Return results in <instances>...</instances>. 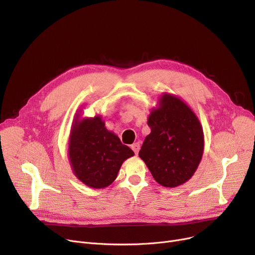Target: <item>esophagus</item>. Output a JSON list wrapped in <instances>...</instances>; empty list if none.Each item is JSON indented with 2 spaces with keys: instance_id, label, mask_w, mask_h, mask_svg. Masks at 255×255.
Listing matches in <instances>:
<instances>
[{
  "instance_id": "esophagus-1",
  "label": "esophagus",
  "mask_w": 255,
  "mask_h": 255,
  "mask_svg": "<svg viewBox=\"0 0 255 255\" xmlns=\"http://www.w3.org/2000/svg\"><path fill=\"white\" fill-rule=\"evenodd\" d=\"M131 149L134 150V152H135V155H137L138 152H139V149H140V144L138 143V142H136V143H134V144H131Z\"/></svg>"
}]
</instances>
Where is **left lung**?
Segmentation results:
<instances>
[{
  "label": "left lung",
  "instance_id": "obj_1",
  "mask_svg": "<svg viewBox=\"0 0 255 255\" xmlns=\"http://www.w3.org/2000/svg\"><path fill=\"white\" fill-rule=\"evenodd\" d=\"M160 105L148 117L150 134L145 137L139 157L159 184L176 187L195 174L204 138L197 116L182 100L164 94Z\"/></svg>",
  "mask_w": 255,
  "mask_h": 255
}]
</instances>
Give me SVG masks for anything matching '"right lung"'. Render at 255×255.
<instances>
[{
    "instance_id": "obj_1",
    "label": "right lung",
    "mask_w": 255,
    "mask_h": 255,
    "mask_svg": "<svg viewBox=\"0 0 255 255\" xmlns=\"http://www.w3.org/2000/svg\"><path fill=\"white\" fill-rule=\"evenodd\" d=\"M134 155L128 146L105 128L100 117L76 122L69 143L75 176L93 188L109 186L117 178L124 161Z\"/></svg>"
}]
</instances>
